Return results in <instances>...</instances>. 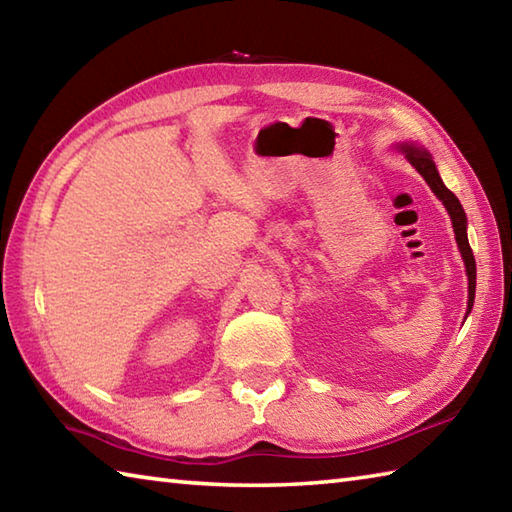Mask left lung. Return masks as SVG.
Masks as SVG:
<instances>
[{"mask_svg": "<svg viewBox=\"0 0 512 512\" xmlns=\"http://www.w3.org/2000/svg\"><path fill=\"white\" fill-rule=\"evenodd\" d=\"M400 149L405 151L411 165L416 167V171L420 173L424 180H427L431 191L438 195V198L442 200V204L447 206L449 215H451L455 239H458L460 253H462L464 266H466V275H469V312H471L473 299H475V257H473V250L469 246V237H466V213L462 209L460 200L453 195V191H449L447 187H444V182L440 178L436 165H433L429 151H424L420 147H413V145H402Z\"/></svg>", "mask_w": 512, "mask_h": 512, "instance_id": "obj_1", "label": "left lung"}]
</instances>
